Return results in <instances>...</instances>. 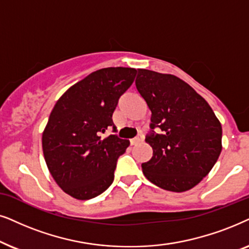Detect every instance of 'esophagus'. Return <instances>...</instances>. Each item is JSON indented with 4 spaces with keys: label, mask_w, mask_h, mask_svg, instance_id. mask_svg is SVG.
Masks as SVG:
<instances>
[{
    "label": "esophagus",
    "mask_w": 249,
    "mask_h": 249,
    "mask_svg": "<svg viewBox=\"0 0 249 249\" xmlns=\"http://www.w3.org/2000/svg\"><path fill=\"white\" fill-rule=\"evenodd\" d=\"M141 141H143V135H142V134H138L135 138L131 139L130 142H131L132 145H134V144H137V143H139V142H141Z\"/></svg>",
    "instance_id": "esophagus-1"
}]
</instances>
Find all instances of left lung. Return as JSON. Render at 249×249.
<instances>
[{
  "label": "left lung",
  "mask_w": 249,
  "mask_h": 249,
  "mask_svg": "<svg viewBox=\"0 0 249 249\" xmlns=\"http://www.w3.org/2000/svg\"><path fill=\"white\" fill-rule=\"evenodd\" d=\"M135 86L151 111L145 142L152 157L141 165L145 178L168 191L194 188L221 154V123L207 101L177 76L138 69Z\"/></svg>",
  "instance_id": "left-lung-1"
}]
</instances>
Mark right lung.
Segmentation results:
<instances>
[{"label":"right lung","instance_id":"obj_1","mask_svg":"<svg viewBox=\"0 0 249 249\" xmlns=\"http://www.w3.org/2000/svg\"><path fill=\"white\" fill-rule=\"evenodd\" d=\"M134 68L99 69L76 83L53 107L42 137L43 154L59 187L76 199L101 195L114 181L119 156L130 144L116 133L112 112L134 81Z\"/></svg>","mask_w":249,"mask_h":249}]
</instances>
